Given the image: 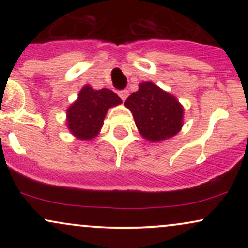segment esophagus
Returning a JSON list of instances; mask_svg holds the SVG:
<instances>
[{"mask_svg":"<svg viewBox=\"0 0 248 248\" xmlns=\"http://www.w3.org/2000/svg\"><path fill=\"white\" fill-rule=\"evenodd\" d=\"M128 95H129V92H128L127 90H122V91H120V92H119V96H120L122 101H124V100H126Z\"/></svg>","mask_w":248,"mask_h":248,"instance_id":"obj_1","label":"esophagus"}]
</instances>
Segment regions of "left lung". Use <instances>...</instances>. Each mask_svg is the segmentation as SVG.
<instances>
[{
	"label": "left lung",
	"mask_w": 248,
	"mask_h": 248,
	"mask_svg": "<svg viewBox=\"0 0 248 248\" xmlns=\"http://www.w3.org/2000/svg\"><path fill=\"white\" fill-rule=\"evenodd\" d=\"M124 106L133 113L141 135L150 142L172 138L183 126V106L152 81L141 82L139 91L128 96Z\"/></svg>",
	"instance_id": "left-lung-1"
}]
</instances>
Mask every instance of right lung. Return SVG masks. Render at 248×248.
<instances>
[{
	"label": "right lung",
	"instance_id": "obj_1",
	"mask_svg": "<svg viewBox=\"0 0 248 248\" xmlns=\"http://www.w3.org/2000/svg\"><path fill=\"white\" fill-rule=\"evenodd\" d=\"M121 102L113 91L93 90L86 85L79 92L78 99L67 108L66 122L70 132L80 140H92L100 132L107 110Z\"/></svg>",
	"mask_w": 248,
	"mask_h": 248
}]
</instances>
